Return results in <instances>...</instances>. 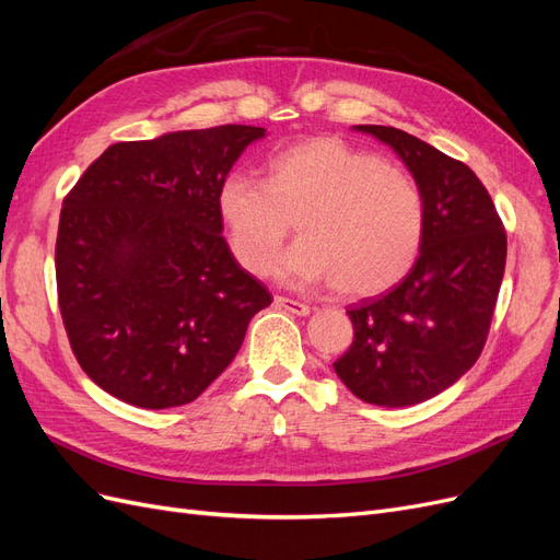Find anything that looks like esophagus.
I'll return each instance as SVG.
<instances>
[{
  "instance_id": "esophagus-1",
  "label": "esophagus",
  "mask_w": 560,
  "mask_h": 560,
  "mask_svg": "<svg viewBox=\"0 0 560 560\" xmlns=\"http://www.w3.org/2000/svg\"><path fill=\"white\" fill-rule=\"evenodd\" d=\"M276 306H278V308H284V311H290V313H294V315H299V317L311 315V306H308V303H301V301L287 299V296H276Z\"/></svg>"
}]
</instances>
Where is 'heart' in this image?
<instances>
[{
  "label": "heart",
  "instance_id": "1",
  "mask_svg": "<svg viewBox=\"0 0 560 560\" xmlns=\"http://www.w3.org/2000/svg\"><path fill=\"white\" fill-rule=\"evenodd\" d=\"M217 210L247 273L266 276L296 224L301 241L278 261L276 276L290 284H334L346 296H371L399 282L425 231L416 179L329 135L278 151L266 184L229 175Z\"/></svg>",
  "mask_w": 560,
  "mask_h": 560
}]
</instances>
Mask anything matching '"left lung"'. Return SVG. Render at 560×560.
<instances>
[{
	"label": "left lung",
	"instance_id": "1",
	"mask_svg": "<svg viewBox=\"0 0 560 560\" xmlns=\"http://www.w3.org/2000/svg\"><path fill=\"white\" fill-rule=\"evenodd\" d=\"M389 144L425 202L420 257L393 290L348 308L354 338L334 362L354 397L411 406L444 393L486 346L506 261V233L481 179L413 135L354 126Z\"/></svg>",
	"mask_w": 560,
	"mask_h": 560
}]
</instances>
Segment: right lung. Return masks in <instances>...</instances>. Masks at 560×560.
I'll return each instance as SVG.
<instances>
[{
  "label": "right lung",
  "instance_id": "1",
  "mask_svg": "<svg viewBox=\"0 0 560 560\" xmlns=\"http://www.w3.org/2000/svg\"><path fill=\"white\" fill-rule=\"evenodd\" d=\"M257 126L116 142L65 196L56 241L62 325L89 378L132 406L194 401L273 296L235 261L219 186Z\"/></svg>",
  "mask_w": 560,
  "mask_h": 560
}]
</instances>
